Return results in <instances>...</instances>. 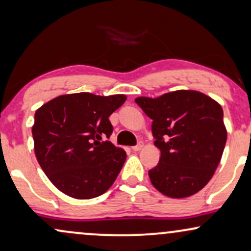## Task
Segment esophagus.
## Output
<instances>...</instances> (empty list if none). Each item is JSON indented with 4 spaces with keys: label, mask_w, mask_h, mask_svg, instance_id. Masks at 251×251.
<instances>
[{
    "label": "esophagus",
    "mask_w": 251,
    "mask_h": 251,
    "mask_svg": "<svg viewBox=\"0 0 251 251\" xmlns=\"http://www.w3.org/2000/svg\"><path fill=\"white\" fill-rule=\"evenodd\" d=\"M142 147H144V144H142V142H139L138 145L134 146V147H132V151H141Z\"/></svg>",
    "instance_id": "1"
}]
</instances>
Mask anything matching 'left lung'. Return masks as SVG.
Returning a JSON list of instances; mask_svg holds the SVG:
<instances>
[{
	"mask_svg": "<svg viewBox=\"0 0 251 251\" xmlns=\"http://www.w3.org/2000/svg\"><path fill=\"white\" fill-rule=\"evenodd\" d=\"M151 123L157 166L148 171L154 188L170 198L195 195L210 182L227 140L220 104L196 90H176L156 98L136 97Z\"/></svg>",
	"mask_w": 251,
	"mask_h": 251,
	"instance_id": "left-lung-1",
	"label": "left lung"
}]
</instances>
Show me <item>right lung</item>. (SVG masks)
Masks as SVG:
<instances>
[{"label": "right lung", "mask_w": 251, "mask_h": 251, "mask_svg": "<svg viewBox=\"0 0 251 251\" xmlns=\"http://www.w3.org/2000/svg\"><path fill=\"white\" fill-rule=\"evenodd\" d=\"M125 95H61L34 113V153L53 185L75 199L106 192L126 160L123 148L104 141L112 133L109 117Z\"/></svg>", "instance_id": "right-lung-1"}]
</instances>
